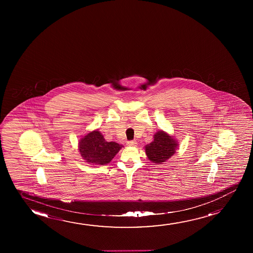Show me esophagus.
<instances>
[{
	"instance_id": "34e87169",
	"label": "esophagus",
	"mask_w": 253,
	"mask_h": 253,
	"mask_svg": "<svg viewBox=\"0 0 253 253\" xmlns=\"http://www.w3.org/2000/svg\"><path fill=\"white\" fill-rule=\"evenodd\" d=\"M127 145L133 147V146L136 145V142H135V141H128V142H127Z\"/></svg>"
}]
</instances>
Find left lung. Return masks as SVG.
Returning a JSON list of instances; mask_svg holds the SVG:
<instances>
[{
  "instance_id": "8db88e82",
  "label": "left lung",
  "mask_w": 253,
  "mask_h": 253,
  "mask_svg": "<svg viewBox=\"0 0 253 253\" xmlns=\"http://www.w3.org/2000/svg\"><path fill=\"white\" fill-rule=\"evenodd\" d=\"M178 145L173 136L161 129L154 135V141L145 146L146 155L153 163L161 164L174 155Z\"/></svg>"
}]
</instances>
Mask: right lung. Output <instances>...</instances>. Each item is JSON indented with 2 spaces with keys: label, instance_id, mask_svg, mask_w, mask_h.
I'll return each instance as SVG.
<instances>
[{
  "label": "right lung",
  "instance_id": "obj_1",
  "mask_svg": "<svg viewBox=\"0 0 253 253\" xmlns=\"http://www.w3.org/2000/svg\"><path fill=\"white\" fill-rule=\"evenodd\" d=\"M123 147L117 142H106L97 129L88 133L79 142V150L83 159L94 165L110 163Z\"/></svg>",
  "mask_w": 253,
  "mask_h": 253
}]
</instances>
